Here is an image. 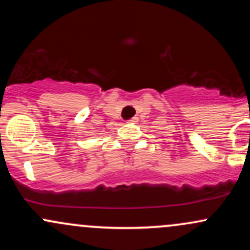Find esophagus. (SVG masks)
I'll return each instance as SVG.
<instances>
[{"instance_id": "34e87169", "label": "esophagus", "mask_w": 250, "mask_h": 250, "mask_svg": "<svg viewBox=\"0 0 250 250\" xmlns=\"http://www.w3.org/2000/svg\"><path fill=\"white\" fill-rule=\"evenodd\" d=\"M136 117H133V119H130V120H129V121H130V122H135V121H136Z\"/></svg>"}]
</instances>
